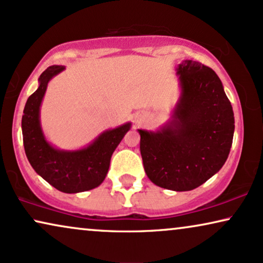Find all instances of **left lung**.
Instances as JSON below:
<instances>
[{
    "instance_id": "left-lung-1",
    "label": "left lung",
    "mask_w": 263,
    "mask_h": 263,
    "mask_svg": "<svg viewBox=\"0 0 263 263\" xmlns=\"http://www.w3.org/2000/svg\"><path fill=\"white\" fill-rule=\"evenodd\" d=\"M180 96L172 118L157 131L138 129L146 176L157 186L190 191L218 173L234 132L231 102L218 74L197 61L176 68Z\"/></svg>"
}]
</instances>
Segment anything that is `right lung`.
<instances>
[{
    "label": "right lung",
    "instance_id": "1",
    "mask_svg": "<svg viewBox=\"0 0 263 263\" xmlns=\"http://www.w3.org/2000/svg\"><path fill=\"white\" fill-rule=\"evenodd\" d=\"M64 69L65 66H50L38 78V89L27 99L24 108L23 141L27 160L37 174L59 191L77 194L103 183L110 157L131 128V122L102 132L85 148L61 150L52 146L42 129L40 110L48 83Z\"/></svg>",
    "mask_w": 263,
    "mask_h": 263
}]
</instances>
